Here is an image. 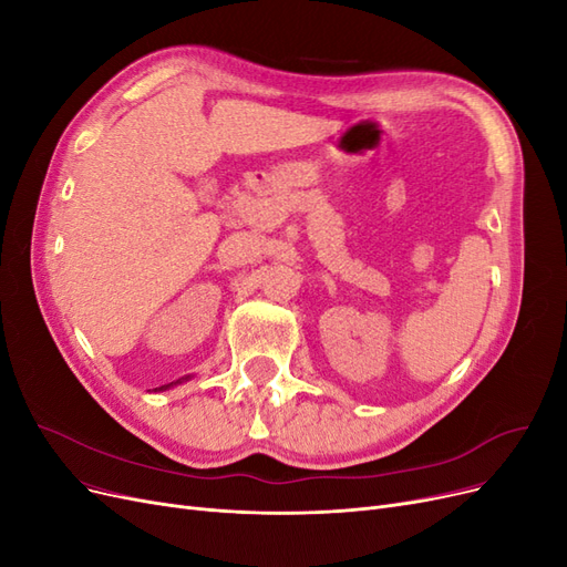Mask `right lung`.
I'll return each instance as SVG.
<instances>
[{
	"label": "right lung",
	"mask_w": 567,
	"mask_h": 567,
	"mask_svg": "<svg viewBox=\"0 0 567 567\" xmlns=\"http://www.w3.org/2000/svg\"><path fill=\"white\" fill-rule=\"evenodd\" d=\"M192 379V375H186V379H179L177 383H182V381H188ZM177 383H167V385H161V388H156V390H167V388H173V385H177Z\"/></svg>",
	"instance_id": "add662e5"
}]
</instances>
